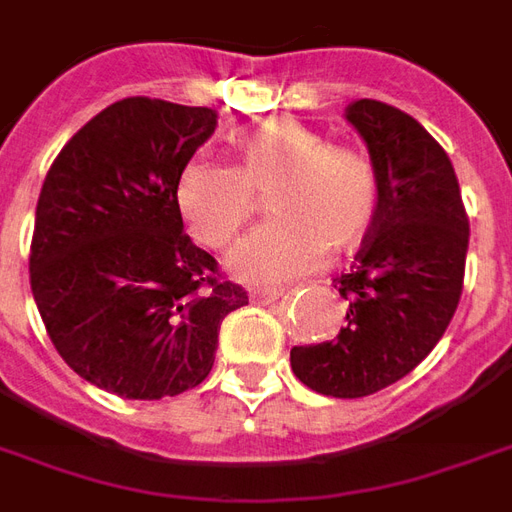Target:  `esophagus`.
Instances as JSON below:
<instances>
[{
    "label": "esophagus",
    "mask_w": 512,
    "mask_h": 512,
    "mask_svg": "<svg viewBox=\"0 0 512 512\" xmlns=\"http://www.w3.org/2000/svg\"><path fill=\"white\" fill-rule=\"evenodd\" d=\"M279 295H282L279 287H257V290H252V301H257V304H268V301H276Z\"/></svg>",
    "instance_id": "34e87169"
}]
</instances>
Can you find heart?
<instances>
[{"instance_id": "heart-1", "label": "heart", "mask_w": 512, "mask_h": 512, "mask_svg": "<svg viewBox=\"0 0 512 512\" xmlns=\"http://www.w3.org/2000/svg\"><path fill=\"white\" fill-rule=\"evenodd\" d=\"M274 219L246 236L230 271L246 282H282L314 268L325 249L361 244L380 208V176L355 146H333L295 119H268L236 138V165L192 160L176 181V206L189 233L225 249L268 195Z\"/></svg>"}]
</instances>
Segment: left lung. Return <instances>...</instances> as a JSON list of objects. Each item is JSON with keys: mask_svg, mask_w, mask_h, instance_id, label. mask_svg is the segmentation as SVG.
<instances>
[{"mask_svg": "<svg viewBox=\"0 0 512 512\" xmlns=\"http://www.w3.org/2000/svg\"><path fill=\"white\" fill-rule=\"evenodd\" d=\"M347 119L369 146L380 208L350 271L336 276L350 312L333 342L290 350L306 388L361 399L418 366L456 314L464 290L469 219L453 162L388 102L355 100Z\"/></svg>", "mask_w": 512, "mask_h": 512, "instance_id": "left-lung-1", "label": "left lung"}]
</instances>
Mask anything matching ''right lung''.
<instances>
[{
	"instance_id": "right-lung-1",
	"label": "right lung",
	"mask_w": 512,
	"mask_h": 512,
	"mask_svg": "<svg viewBox=\"0 0 512 512\" xmlns=\"http://www.w3.org/2000/svg\"><path fill=\"white\" fill-rule=\"evenodd\" d=\"M214 130L211 108L127 97L64 143L40 189L37 312L64 363L121 399L200 385L222 320L249 304L192 244L176 206L179 173Z\"/></svg>"
}]
</instances>
